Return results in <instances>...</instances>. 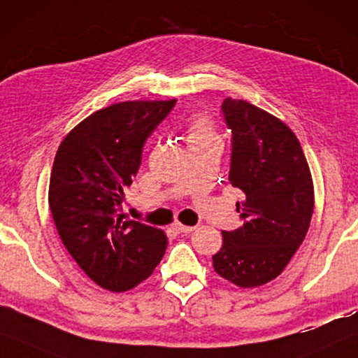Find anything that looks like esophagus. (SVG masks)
Masks as SVG:
<instances>
[{
    "mask_svg": "<svg viewBox=\"0 0 358 358\" xmlns=\"http://www.w3.org/2000/svg\"><path fill=\"white\" fill-rule=\"evenodd\" d=\"M173 230L177 231V234H189V231L194 230V227H191V225H183V224H175Z\"/></svg>",
    "mask_w": 358,
    "mask_h": 358,
    "instance_id": "esophagus-1",
    "label": "esophagus"
}]
</instances>
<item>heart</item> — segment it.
<instances>
[{
	"instance_id": "1",
	"label": "heart",
	"mask_w": 358,
	"mask_h": 358,
	"mask_svg": "<svg viewBox=\"0 0 358 358\" xmlns=\"http://www.w3.org/2000/svg\"><path fill=\"white\" fill-rule=\"evenodd\" d=\"M210 136H213V129H210L209 123H206L204 120H196V122H193V124H191L189 141L210 138Z\"/></svg>"
}]
</instances>
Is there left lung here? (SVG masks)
<instances>
[{
  "instance_id": "1",
  "label": "left lung",
  "mask_w": 358,
  "mask_h": 358,
  "mask_svg": "<svg viewBox=\"0 0 358 358\" xmlns=\"http://www.w3.org/2000/svg\"><path fill=\"white\" fill-rule=\"evenodd\" d=\"M222 117L231 131L229 180L245 193L236 210L243 225L222 231L214 271L250 289L278 278L310 227L313 181L296 136L279 118L227 97Z\"/></svg>"
}]
</instances>
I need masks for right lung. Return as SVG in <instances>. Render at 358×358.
I'll return each instance as SVG.
<instances>
[{
    "label": "right lung",
    "mask_w": 358,
    "mask_h": 358,
    "mask_svg": "<svg viewBox=\"0 0 358 358\" xmlns=\"http://www.w3.org/2000/svg\"><path fill=\"white\" fill-rule=\"evenodd\" d=\"M177 100L113 103L83 120L59 144L50 177L55 225L79 268L102 289L124 292L148 279L167 248L162 230L122 214L145 139Z\"/></svg>",
    "instance_id": "add662e5"
}]
</instances>
